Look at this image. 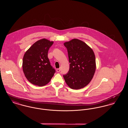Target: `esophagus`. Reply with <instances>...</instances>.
Segmentation results:
<instances>
[{
	"label": "esophagus",
	"mask_w": 128,
	"mask_h": 128,
	"mask_svg": "<svg viewBox=\"0 0 128 128\" xmlns=\"http://www.w3.org/2000/svg\"><path fill=\"white\" fill-rule=\"evenodd\" d=\"M56 72H60V68H57L56 69Z\"/></svg>",
	"instance_id": "34e87169"
}]
</instances>
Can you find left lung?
I'll return each instance as SVG.
<instances>
[{
  "instance_id": "1",
  "label": "left lung",
  "mask_w": 128,
  "mask_h": 128,
  "mask_svg": "<svg viewBox=\"0 0 128 128\" xmlns=\"http://www.w3.org/2000/svg\"><path fill=\"white\" fill-rule=\"evenodd\" d=\"M64 45L67 48L70 64L68 72L63 77L70 88H82L91 82L96 71L94 52L86 44L77 39Z\"/></svg>"
}]
</instances>
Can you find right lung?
Segmentation results:
<instances>
[{
  "instance_id": "add662e5",
  "label": "right lung",
  "mask_w": 128,
  "mask_h": 128,
  "mask_svg": "<svg viewBox=\"0 0 128 128\" xmlns=\"http://www.w3.org/2000/svg\"><path fill=\"white\" fill-rule=\"evenodd\" d=\"M53 44L42 39L34 43L25 52L22 68L25 76L31 84L39 86L48 84L54 76L55 69L48 58L49 49Z\"/></svg>"
}]
</instances>
